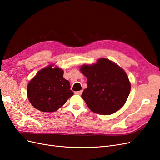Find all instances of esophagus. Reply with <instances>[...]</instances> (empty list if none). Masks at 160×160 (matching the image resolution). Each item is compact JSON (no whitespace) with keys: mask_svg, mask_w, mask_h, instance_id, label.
<instances>
[{"mask_svg":"<svg viewBox=\"0 0 160 160\" xmlns=\"http://www.w3.org/2000/svg\"><path fill=\"white\" fill-rule=\"evenodd\" d=\"M82 92H83V91L81 90V91H75V93L77 95H81L82 93Z\"/></svg>","mask_w":160,"mask_h":160,"instance_id":"obj_1","label":"esophagus"}]
</instances>
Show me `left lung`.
<instances>
[{
  "label": "left lung",
  "mask_w": 160,
  "mask_h": 160,
  "mask_svg": "<svg viewBox=\"0 0 160 160\" xmlns=\"http://www.w3.org/2000/svg\"><path fill=\"white\" fill-rule=\"evenodd\" d=\"M80 71L87 77L88 88L81 98L91 111L103 115L112 114L127 101L131 83L124 70L105 58L96 63L83 65Z\"/></svg>",
  "instance_id": "obj_1"
}]
</instances>
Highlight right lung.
<instances>
[{"label": "right lung", "instance_id": "1", "mask_svg": "<svg viewBox=\"0 0 160 160\" xmlns=\"http://www.w3.org/2000/svg\"><path fill=\"white\" fill-rule=\"evenodd\" d=\"M53 65L38 71L27 86L30 103L43 112H53L61 108L73 95L69 81L63 78V71Z\"/></svg>", "mask_w": 160, "mask_h": 160}]
</instances>
